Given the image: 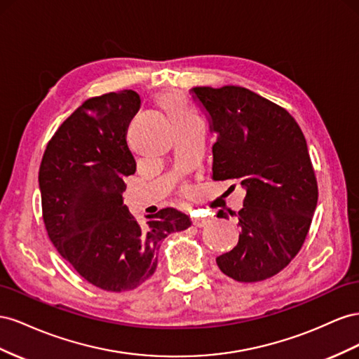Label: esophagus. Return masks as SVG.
<instances>
[{
    "label": "esophagus",
    "mask_w": 359,
    "mask_h": 359,
    "mask_svg": "<svg viewBox=\"0 0 359 359\" xmlns=\"http://www.w3.org/2000/svg\"><path fill=\"white\" fill-rule=\"evenodd\" d=\"M210 222L209 217H196L192 218V224L196 225V227H204V225H208Z\"/></svg>",
    "instance_id": "obj_1"
}]
</instances>
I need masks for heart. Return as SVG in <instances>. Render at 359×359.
<instances>
[{"label": "heart", "mask_w": 359, "mask_h": 359, "mask_svg": "<svg viewBox=\"0 0 359 359\" xmlns=\"http://www.w3.org/2000/svg\"><path fill=\"white\" fill-rule=\"evenodd\" d=\"M158 104L163 111H165V114L170 117V120L174 123V125L197 118L196 111L192 109V107L180 95H176V93L163 95L159 97Z\"/></svg>", "instance_id": "1"}]
</instances>
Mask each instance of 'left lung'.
Masks as SVG:
<instances>
[{
  "label": "left lung",
  "instance_id": "8db88e82",
  "mask_svg": "<svg viewBox=\"0 0 359 359\" xmlns=\"http://www.w3.org/2000/svg\"><path fill=\"white\" fill-rule=\"evenodd\" d=\"M191 93L218 134L213 180L236 179L247 191L239 242L217 257L218 268L239 283L268 280L302 248L317 206L305 137L287 111L248 88L194 87ZM217 217L229 219L224 210Z\"/></svg>",
  "mask_w": 359,
  "mask_h": 359
}]
</instances>
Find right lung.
I'll use <instances>...</instances> for the list:
<instances>
[{
  "mask_svg": "<svg viewBox=\"0 0 359 359\" xmlns=\"http://www.w3.org/2000/svg\"><path fill=\"white\" fill-rule=\"evenodd\" d=\"M140 105L134 90L87 99L50 138L39 170L50 242L84 280L107 292L140 287L156 271L159 242L191 225L172 208L141 224L123 203L125 179L137 170L126 134Z\"/></svg>",
  "mask_w": 359,
  "mask_h": 359,
  "instance_id": "add662e5",
  "label": "right lung"
}]
</instances>
